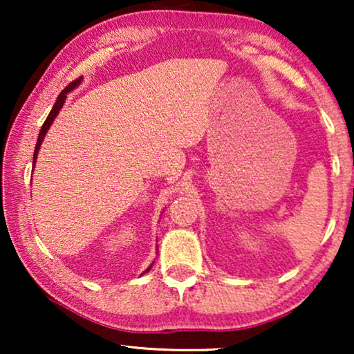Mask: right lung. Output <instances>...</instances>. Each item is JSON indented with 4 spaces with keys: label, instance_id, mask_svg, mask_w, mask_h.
Listing matches in <instances>:
<instances>
[{
    "label": "right lung",
    "instance_id": "add662e5",
    "mask_svg": "<svg viewBox=\"0 0 354 354\" xmlns=\"http://www.w3.org/2000/svg\"><path fill=\"white\" fill-rule=\"evenodd\" d=\"M82 79H84V77H80V79H77V80H74L72 82V84H69L66 86L64 90L61 91L59 93V96H57V100H56V103H55V106H53V109H51V113L48 114V118H46V120H45V124L41 125V130H40V133H38V140H37V145H35V153H33V167H35V162H37V156H38V151H40V147H41V143H43V138H45V135H46V132L48 130H50V127H51V124L55 122V119H56V115L59 114V111L62 109V104L66 103V98H67V93H71L72 90L74 88H77V86L80 85V82H82ZM154 264V263H153ZM153 264L149 266V268L145 270L143 274H147V272H149V269L153 268Z\"/></svg>",
    "mask_w": 354,
    "mask_h": 354
}]
</instances>
